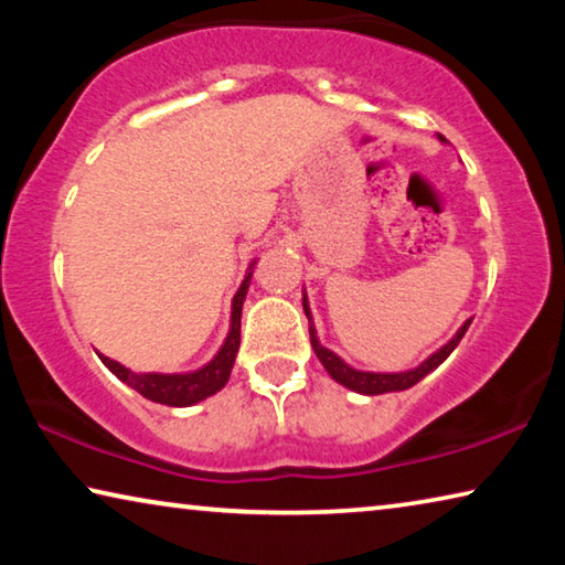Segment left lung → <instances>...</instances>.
Listing matches in <instances>:
<instances>
[{"mask_svg": "<svg viewBox=\"0 0 565 565\" xmlns=\"http://www.w3.org/2000/svg\"><path fill=\"white\" fill-rule=\"evenodd\" d=\"M303 313L306 319L311 321V311H309V299H306L303 294ZM468 323H471V319H468L461 329H458L456 337L446 343V347L438 349L436 353H431L420 366L411 369V371H398V374H374V371H359V369H351L347 361L339 359L337 353L329 351L327 347H321L319 339H317V329H313V323L309 327V333H311V347H313V353H317L319 361L323 363V369L329 371V376L333 381H339L341 386H347L351 391H356V394H366V396H379V394H388V391H406L414 384H418L420 379H424L426 374H431L434 369L441 366V363L451 356V351L458 347V341L463 339V333L468 329Z\"/></svg>", "mask_w": 565, "mask_h": 565, "instance_id": "1", "label": "left lung"}]
</instances>
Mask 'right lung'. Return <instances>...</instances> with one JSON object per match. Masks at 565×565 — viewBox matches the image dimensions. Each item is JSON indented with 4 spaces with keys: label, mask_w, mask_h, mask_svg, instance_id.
Wrapping results in <instances>:
<instances>
[{
    "label": "right lung",
    "mask_w": 565,
    "mask_h": 565,
    "mask_svg": "<svg viewBox=\"0 0 565 565\" xmlns=\"http://www.w3.org/2000/svg\"><path fill=\"white\" fill-rule=\"evenodd\" d=\"M248 284H252V271L246 274V279L234 294L232 329L226 333L224 347L218 349L216 356L199 371H189V374H134V371H129L127 366L102 356V353L99 359L114 376L121 379L124 384L131 386L134 391H139L145 398L157 401V404L191 406V404H199V401H204L206 396H214L216 391H222L226 386L228 376H232L238 341H242V306L246 299Z\"/></svg>",
    "instance_id": "right-lung-1"
}]
</instances>
